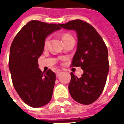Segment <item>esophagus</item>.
I'll return each mask as SVG.
<instances>
[{"label": "esophagus", "mask_w": 124, "mask_h": 124, "mask_svg": "<svg viewBox=\"0 0 124 124\" xmlns=\"http://www.w3.org/2000/svg\"><path fill=\"white\" fill-rule=\"evenodd\" d=\"M60 73H61V71H60V70H57L56 72V74L57 77H58V76L60 75Z\"/></svg>", "instance_id": "1"}]
</instances>
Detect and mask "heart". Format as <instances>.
I'll return each mask as SVG.
<instances>
[{
	"mask_svg": "<svg viewBox=\"0 0 124 124\" xmlns=\"http://www.w3.org/2000/svg\"><path fill=\"white\" fill-rule=\"evenodd\" d=\"M70 38H73L72 36L69 34H68V33H64V34H63L62 36V40L66 41L68 39H69ZM49 39H50V37H47V38L44 40V47H46L47 45H48V44L49 42Z\"/></svg>",
	"mask_w": 124,
	"mask_h": 124,
	"instance_id": "b5f03b06",
	"label": "heart"
}]
</instances>
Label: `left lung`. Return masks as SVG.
I'll return each instance as SVG.
<instances>
[{
  "mask_svg": "<svg viewBox=\"0 0 124 124\" xmlns=\"http://www.w3.org/2000/svg\"><path fill=\"white\" fill-rule=\"evenodd\" d=\"M58 24L77 33V50L71 66L81 67L84 70L80 78L70 73V95L80 104H92L101 95L106 82L109 71L106 45L96 29L85 21L77 19Z\"/></svg>",
  "mask_w": 124,
  "mask_h": 124,
  "instance_id": "1",
  "label": "left lung"
}]
</instances>
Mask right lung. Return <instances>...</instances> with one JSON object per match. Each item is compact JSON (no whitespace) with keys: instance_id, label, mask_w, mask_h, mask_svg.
Segmentation results:
<instances>
[{"instance_id":"obj_1","label":"right lung","mask_w":124,"mask_h":124,"mask_svg":"<svg viewBox=\"0 0 124 124\" xmlns=\"http://www.w3.org/2000/svg\"><path fill=\"white\" fill-rule=\"evenodd\" d=\"M59 29V24L31 20L18 32L10 46L8 66L13 86L24 102L32 108L51 100L56 74L50 69L42 72L38 58L44 51L45 38Z\"/></svg>"}]
</instances>
